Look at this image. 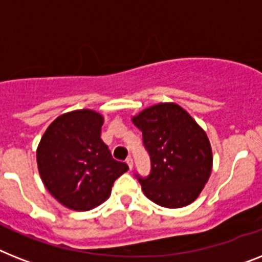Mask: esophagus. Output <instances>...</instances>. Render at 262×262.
Instances as JSON below:
<instances>
[{"mask_svg":"<svg viewBox=\"0 0 262 262\" xmlns=\"http://www.w3.org/2000/svg\"><path fill=\"white\" fill-rule=\"evenodd\" d=\"M126 163H127V165H128L129 170H131V168H133V165H134V163H133V158H131V157L127 158V159H126Z\"/></svg>","mask_w":262,"mask_h":262,"instance_id":"34e87169","label":"esophagus"}]
</instances>
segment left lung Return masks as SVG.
I'll return each mask as SVG.
<instances>
[{"label": "left lung", "mask_w": 262, "mask_h": 262, "mask_svg": "<svg viewBox=\"0 0 262 262\" xmlns=\"http://www.w3.org/2000/svg\"><path fill=\"white\" fill-rule=\"evenodd\" d=\"M133 122L150 155L147 177L135 174L144 195L163 207H183L196 200L210 177L213 155L207 135L182 107L161 103Z\"/></svg>", "instance_id": "left-lung-1"}]
</instances>
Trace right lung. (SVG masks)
I'll return each instance as SVG.
<instances>
[{
	"label": "right lung",
	"mask_w": 262,
	"mask_h": 262,
	"mask_svg": "<svg viewBox=\"0 0 262 262\" xmlns=\"http://www.w3.org/2000/svg\"><path fill=\"white\" fill-rule=\"evenodd\" d=\"M103 120L91 110L68 112L52 123L38 144L37 166L45 187L72 210L103 204L114 182L128 170L101 140Z\"/></svg>",
	"instance_id": "right-lung-1"
}]
</instances>
